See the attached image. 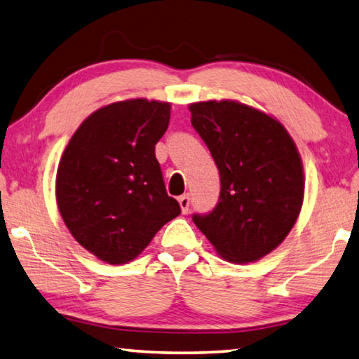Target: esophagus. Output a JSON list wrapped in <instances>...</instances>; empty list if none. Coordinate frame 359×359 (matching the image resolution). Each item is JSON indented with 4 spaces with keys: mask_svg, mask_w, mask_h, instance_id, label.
Here are the masks:
<instances>
[{
    "mask_svg": "<svg viewBox=\"0 0 359 359\" xmlns=\"http://www.w3.org/2000/svg\"><path fill=\"white\" fill-rule=\"evenodd\" d=\"M179 204H180L182 212H184V214L189 212V208H190V196H189V195H182V196H179Z\"/></svg>",
    "mask_w": 359,
    "mask_h": 359,
    "instance_id": "esophagus-1",
    "label": "esophagus"
}]
</instances>
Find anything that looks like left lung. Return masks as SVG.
I'll use <instances>...</instances> for the list:
<instances>
[{
    "instance_id": "1",
    "label": "left lung",
    "mask_w": 359,
    "mask_h": 359,
    "mask_svg": "<svg viewBox=\"0 0 359 359\" xmlns=\"http://www.w3.org/2000/svg\"><path fill=\"white\" fill-rule=\"evenodd\" d=\"M189 110L220 174L217 206L193 222L222 259L260 260L284 241L302 209L297 145L275 116L241 102H195Z\"/></svg>"
}]
</instances>
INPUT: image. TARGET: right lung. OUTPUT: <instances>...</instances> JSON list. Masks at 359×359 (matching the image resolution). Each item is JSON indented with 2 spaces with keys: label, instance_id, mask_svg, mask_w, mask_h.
<instances>
[{
  "label": "right lung",
  "instance_id": "add662e5",
  "mask_svg": "<svg viewBox=\"0 0 359 359\" xmlns=\"http://www.w3.org/2000/svg\"><path fill=\"white\" fill-rule=\"evenodd\" d=\"M169 118V102H113L90 113L62 153L57 208L72 236L107 264L134 260L180 214L155 156Z\"/></svg>",
  "mask_w": 359,
  "mask_h": 359
}]
</instances>
